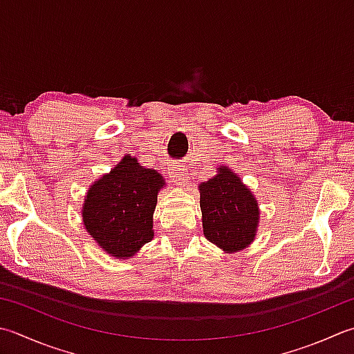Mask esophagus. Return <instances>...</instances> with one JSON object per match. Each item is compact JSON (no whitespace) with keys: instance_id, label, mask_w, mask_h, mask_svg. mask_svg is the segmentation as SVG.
Listing matches in <instances>:
<instances>
[{"instance_id":"1","label":"esophagus","mask_w":354,"mask_h":354,"mask_svg":"<svg viewBox=\"0 0 354 354\" xmlns=\"http://www.w3.org/2000/svg\"><path fill=\"white\" fill-rule=\"evenodd\" d=\"M169 175L171 179H175V183L179 185H183L187 181V178H189V173H187L185 169H181V167H170Z\"/></svg>"}]
</instances>
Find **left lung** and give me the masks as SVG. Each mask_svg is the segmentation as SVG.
<instances>
[{
    "label": "left lung",
    "instance_id": "1",
    "mask_svg": "<svg viewBox=\"0 0 354 354\" xmlns=\"http://www.w3.org/2000/svg\"><path fill=\"white\" fill-rule=\"evenodd\" d=\"M205 238L227 253L239 252L254 239L259 209L253 193L228 167L199 185Z\"/></svg>",
    "mask_w": 354,
    "mask_h": 354
}]
</instances>
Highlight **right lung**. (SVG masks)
<instances>
[{"instance_id":"obj_1","label":"right lung","mask_w":354,"mask_h":354,"mask_svg":"<svg viewBox=\"0 0 354 354\" xmlns=\"http://www.w3.org/2000/svg\"><path fill=\"white\" fill-rule=\"evenodd\" d=\"M164 179L126 156L96 181L82 205V221L101 248L130 258L153 238V212Z\"/></svg>"}]
</instances>
